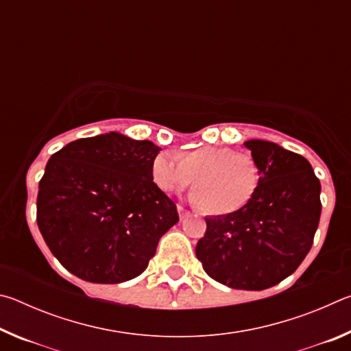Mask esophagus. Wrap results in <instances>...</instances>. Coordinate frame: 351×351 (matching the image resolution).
Segmentation results:
<instances>
[{
	"instance_id": "34e87169",
	"label": "esophagus",
	"mask_w": 351,
	"mask_h": 351,
	"mask_svg": "<svg viewBox=\"0 0 351 351\" xmlns=\"http://www.w3.org/2000/svg\"><path fill=\"white\" fill-rule=\"evenodd\" d=\"M178 213H180V218L181 219H186L189 217H192V212L187 210V209H184L181 204H178Z\"/></svg>"
}]
</instances>
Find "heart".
<instances>
[{
  "label": "heart",
  "mask_w": 351,
  "mask_h": 351,
  "mask_svg": "<svg viewBox=\"0 0 351 351\" xmlns=\"http://www.w3.org/2000/svg\"><path fill=\"white\" fill-rule=\"evenodd\" d=\"M152 180L169 195L195 182V204L212 215H230L254 199L261 173L251 154L223 145H201L176 154L159 153L152 162Z\"/></svg>",
  "instance_id": "heart-1"
}]
</instances>
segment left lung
<instances>
[{"instance_id":"obj_1","label":"left lung","mask_w":351,"mask_h":351,"mask_svg":"<svg viewBox=\"0 0 351 351\" xmlns=\"http://www.w3.org/2000/svg\"><path fill=\"white\" fill-rule=\"evenodd\" d=\"M245 147L261 173L257 193L240 212L206 218L197 258L213 280L260 291L293 274L310 252L322 210L320 182L304 156L274 142Z\"/></svg>"}]
</instances>
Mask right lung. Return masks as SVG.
I'll list each match as a JSON object with an SVG mask.
<instances>
[{
	"label": "right lung",
	"mask_w": 351,
	"mask_h": 351,
	"mask_svg": "<svg viewBox=\"0 0 351 351\" xmlns=\"http://www.w3.org/2000/svg\"><path fill=\"white\" fill-rule=\"evenodd\" d=\"M159 150L150 141L108 133L69 142L47 161L38 184V229L57 260L82 280L138 277L180 219L152 180Z\"/></svg>",
	"instance_id": "add662e5"
}]
</instances>
